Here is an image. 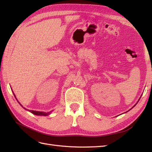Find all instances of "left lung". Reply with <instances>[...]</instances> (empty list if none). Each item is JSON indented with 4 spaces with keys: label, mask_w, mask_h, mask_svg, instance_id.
Here are the masks:
<instances>
[{
    "label": "left lung",
    "mask_w": 152,
    "mask_h": 152,
    "mask_svg": "<svg viewBox=\"0 0 152 152\" xmlns=\"http://www.w3.org/2000/svg\"><path fill=\"white\" fill-rule=\"evenodd\" d=\"M135 105H136V104H135ZM135 105H134V106H135ZM134 106H133V107H134ZM130 110H131V109H130Z\"/></svg>",
    "instance_id": "left-lung-1"
}]
</instances>
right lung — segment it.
<instances>
[{"mask_svg":"<svg viewBox=\"0 0 152 152\" xmlns=\"http://www.w3.org/2000/svg\"><path fill=\"white\" fill-rule=\"evenodd\" d=\"M14 96H15V95H14ZM15 99H16V97H15ZM16 100H17V99H16ZM18 101V100H17ZM19 104H20V103H19ZM20 105L22 106L23 107V106L20 104ZM27 110V109H26ZM29 112H31L32 114H34V115H49V114H50V113L51 112H47V113H46V112H38V111H34V110H29Z\"/></svg>","mask_w":152,"mask_h":152,"instance_id":"1","label":"right lung"}]
</instances>
